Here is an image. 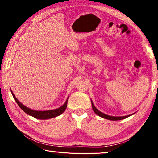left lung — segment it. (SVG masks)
<instances>
[{
	"instance_id": "left-lung-1",
	"label": "left lung",
	"mask_w": 158,
	"mask_h": 158,
	"mask_svg": "<svg viewBox=\"0 0 158 158\" xmlns=\"http://www.w3.org/2000/svg\"><path fill=\"white\" fill-rule=\"evenodd\" d=\"M91 104H92V108L93 109V111H94L95 113L98 115V116H100L102 118H105V119H108V120H111V121H118V120H122V119H125L126 118L130 116L131 115H128V116H109V115H106L105 114H103L102 112H101L95 108V106L93 105V102L91 101Z\"/></svg>"
}]
</instances>
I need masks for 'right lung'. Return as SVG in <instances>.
I'll list each match as a JSON object with an SVG mask.
<instances>
[{
    "instance_id": "1",
    "label": "right lung",
    "mask_w": 158,
    "mask_h": 158,
    "mask_svg": "<svg viewBox=\"0 0 158 158\" xmlns=\"http://www.w3.org/2000/svg\"><path fill=\"white\" fill-rule=\"evenodd\" d=\"M11 93L12 94L13 98L15 100V101L17 102V105L19 106V107L22 109V110L30 116H33L34 118H35L37 119H41V120H45V119H49V118H52L56 117L59 115L62 114L67 108V104H68V100H66L65 104L63 106H61L60 107L56 109H53V110H48V111H36V110H33V109H31L28 107H26V106L22 105L19 101L17 100V98L15 97V95H14V93H12L11 90Z\"/></svg>"
}]
</instances>
